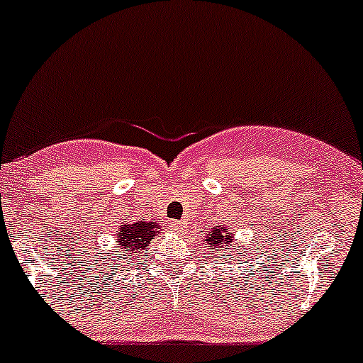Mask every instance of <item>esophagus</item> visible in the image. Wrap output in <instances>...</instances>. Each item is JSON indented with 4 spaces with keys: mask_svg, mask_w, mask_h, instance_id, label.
<instances>
[{
    "mask_svg": "<svg viewBox=\"0 0 363 363\" xmlns=\"http://www.w3.org/2000/svg\"><path fill=\"white\" fill-rule=\"evenodd\" d=\"M170 227H172V230H175L177 234H184V230H186V225L182 224V222H177V220H174L172 224H170Z\"/></svg>",
    "mask_w": 363,
    "mask_h": 363,
    "instance_id": "esophagus-1",
    "label": "esophagus"
}]
</instances>
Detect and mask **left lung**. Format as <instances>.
I'll list each match as a JSON object with an SVG mask.
<instances>
[{
	"mask_svg": "<svg viewBox=\"0 0 363 363\" xmlns=\"http://www.w3.org/2000/svg\"><path fill=\"white\" fill-rule=\"evenodd\" d=\"M203 245L210 246V253L213 255L215 258H225V260H233L236 262V257L238 253H233L234 252V234L230 233L229 227L225 225H217V227H212V230H210V234L206 236V240ZM238 245V242H236ZM240 260V258H238Z\"/></svg>",
	"mask_w": 363,
	"mask_h": 363,
	"instance_id": "8db88e82",
	"label": "left lung"
}]
</instances>
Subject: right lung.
Instances as JSON below:
<instances>
[{
	"instance_id": "1",
	"label": "right lung",
	"mask_w": 363,
	"mask_h": 363,
	"mask_svg": "<svg viewBox=\"0 0 363 363\" xmlns=\"http://www.w3.org/2000/svg\"><path fill=\"white\" fill-rule=\"evenodd\" d=\"M160 224L155 220H136V222H123L117 229L118 255L121 260L129 262L130 265L136 260H141L143 255H148L150 242L155 240L157 234H160ZM115 260V258H113Z\"/></svg>"
}]
</instances>
